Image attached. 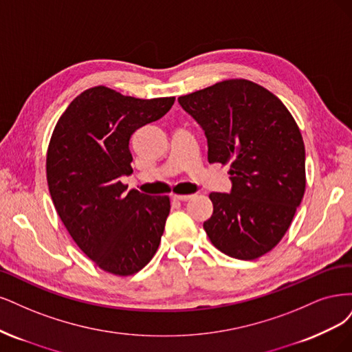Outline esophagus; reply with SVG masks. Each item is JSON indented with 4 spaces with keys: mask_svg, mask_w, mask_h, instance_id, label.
<instances>
[{
    "mask_svg": "<svg viewBox=\"0 0 352 352\" xmlns=\"http://www.w3.org/2000/svg\"><path fill=\"white\" fill-rule=\"evenodd\" d=\"M195 196L192 195H175L174 196V200H178V201H187L190 199H192Z\"/></svg>",
    "mask_w": 352,
    "mask_h": 352,
    "instance_id": "obj_1",
    "label": "esophagus"
}]
</instances>
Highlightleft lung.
Wrapping results in <instances>:
<instances>
[{"label":"left lung","instance_id":"obj_1","mask_svg":"<svg viewBox=\"0 0 352 352\" xmlns=\"http://www.w3.org/2000/svg\"><path fill=\"white\" fill-rule=\"evenodd\" d=\"M205 130L208 161L230 164L231 192H210L203 223L226 256L254 260L285 235L305 191V149L280 99L245 78H230L178 98Z\"/></svg>","mask_w":352,"mask_h":352}]
</instances>
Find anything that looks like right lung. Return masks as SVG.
<instances>
[{
    "label": "right lung",
    "mask_w": 352,
    "mask_h": 352,
    "mask_svg": "<svg viewBox=\"0 0 352 352\" xmlns=\"http://www.w3.org/2000/svg\"><path fill=\"white\" fill-rule=\"evenodd\" d=\"M175 98L139 99L95 86L72 100L52 131L47 179L56 213L78 248L102 270L138 274L155 256L168 196L130 190L131 134L162 118Z\"/></svg>",
    "instance_id": "1"
}]
</instances>
